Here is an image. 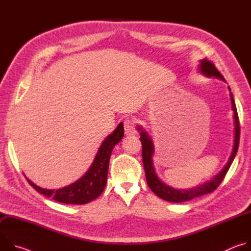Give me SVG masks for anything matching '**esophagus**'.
<instances>
[{
    "mask_svg": "<svg viewBox=\"0 0 251 251\" xmlns=\"http://www.w3.org/2000/svg\"><path fill=\"white\" fill-rule=\"evenodd\" d=\"M124 130L126 135H133L136 133V123L134 120H125L124 121Z\"/></svg>",
    "mask_w": 251,
    "mask_h": 251,
    "instance_id": "esophagus-1",
    "label": "esophagus"
}]
</instances>
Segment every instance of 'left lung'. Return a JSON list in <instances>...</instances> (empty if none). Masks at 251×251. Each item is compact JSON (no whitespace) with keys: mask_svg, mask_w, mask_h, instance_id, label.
Returning <instances> with one entry per match:
<instances>
[{"mask_svg":"<svg viewBox=\"0 0 251 251\" xmlns=\"http://www.w3.org/2000/svg\"><path fill=\"white\" fill-rule=\"evenodd\" d=\"M200 69L202 73V75H206V76H216L218 78H221L223 80H225L224 76L221 75L220 71L218 70V68L216 67L210 60H208L207 58H204L202 60H201V64H200ZM226 81V80H225ZM229 91L230 88L228 87ZM230 98H231V104H232V110H233V117H234V129H235V134H234V145H233V149H232V153L229 157V160L227 162V164L226 165V167L223 169L222 172H220L216 176H214L210 182H207L200 187H196L194 189H190V190H175L173 188H170L168 186H166L164 183H162L157 175L155 174V170L153 167V160H152V156L154 153V146H153V142L151 140V138L149 137V135L144 131L142 130V127H138V130L140 131V140L142 143V159H143V164H144V169H145V174H146V180H147V184L149 186V188L152 190L153 193H155L159 198L167 201H171V202H183V201H191L195 198L201 197L202 195L205 194H209L211 192H213L216 190L221 183L224 181V178L237 153L238 150V145H239V136H240V126H239V119H238V114H237V110H236V106L233 100V96L232 93L230 92Z\"/></svg>","mask_w":251,"mask_h":251,"instance_id":"1","label":"left lung"}]
</instances>
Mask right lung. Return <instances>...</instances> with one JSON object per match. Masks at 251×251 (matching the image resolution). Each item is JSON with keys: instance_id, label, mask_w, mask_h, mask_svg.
I'll use <instances>...</instances> for the list:
<instances>
[{"instance_id": "obj_1", "label": "right lung", "mask_w": 251, "mask_h": 251, "mask_svg": "<svg viewBox=\"0 0 251 251\" xmlns=\"http://www.w3.org/2000/svg\"><path fill=\"white\" fill-rule=\"evenodd\" d=\"M124 136L123 123H120L112 134L107 137L101 144L95 159L86 172L78 181L65 188L58 190H46L34 185L25 176L28 184L40 194L51 198L55 201L69 204H84L98 198L107 183L109 160L114 146L121 141Z\"/></svg>"}]
</instances>
